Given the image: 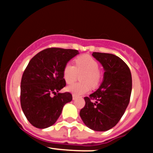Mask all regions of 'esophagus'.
<instances>
[{
	"label": "esophagus",
	"instance_id": "34e87169",
	"mask_svg": "<svg viewBox=\"0 0 153 153\" xmlns=\"http://www.w3.org/2000/svg\"><path fill=\"white\" fill-rule=\"evenodd\" d=\"M77 99V96H75V95H73V100H75Z\"/></svg>",
	"mask_w": 153,
	"mask_h": 153
}]
</instances>
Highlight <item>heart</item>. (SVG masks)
<instances>
[{"mask_svg":"<svg viewBox=\"0 0 153 153\" xmlns=\"http://www.w3.org/2000/svg\"><path fill=\"white\" fill-rule=\"evenodd\" d=\"M75 65L68 62L63 69V78L67 83H72L78 78V74H82L80 80L82 82H75L67 87V90L75 96H81L90 91V85L96 87L99 85L101 75L99 71V64L90 55L80 56L75 59Z\"/></svg>","mask_w":153,"mask_h":153,"instance_id":"1","label":"heart"}]
</instances>
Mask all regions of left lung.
Returning <instances> with one entry per match:
<instances>
[{
  "label": "left lung",
  "instance_id": "1",
  "mask_svg": "<svg viewBox=\"0 0 153 153\" xmlns=\"http://www.w3.org/2000/svg\"><path fill=\"white\" fill-rule=\"evenodd\" d=\"M102 65L103 80L99 89L85 97L80 116L88 127L104 131L113 128L125 112L130 100L132 80L129 67L112 54L93 52Z\"/></svg>",
  "mask_w": 153,
  "mask_h": 153
}]
</instances>
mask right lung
I'll return each mask as SVG.
<instances>
[{
    "label": "right lung",
    "instance_id": "1",
    "mask_svg": "<svg viewBox=\"0 0 153 153\" xmlns=\"http://www.w3.org/2000/svg\"><path fill=\"white\" fill-rule=\"evenodd\" d=\"M78 54L76 50L52 47L29 61L22 75L20 100L24 115L34 127L45 129L53 125L65 104L72 101L71 93L59 91L66 85L65 65Z\"/></svg>",
    "mask_w": 153,
    "mask_h": 153
}]
</instances>
